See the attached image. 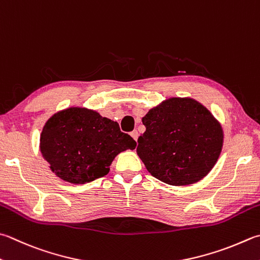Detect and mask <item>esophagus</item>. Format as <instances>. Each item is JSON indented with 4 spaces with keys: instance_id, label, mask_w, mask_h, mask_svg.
<instances>
[{
    "instance_id": "34e87169",
    "label": "esophagus",
    "mask_w": 260,
    "mask_h": 260,
    "mask_svg": "<svg viewBox=\"0 0 260 260\" xmlns=\"http://www.w3.org/2000/svg\"><path fill=\"white\" fill-rule=\"evenodd\" d=\"M131 137H132V138H134L136 141L137 140H138V136H139V134H138V131H137V130H134V131H132L131 132Z\"/></svg>"
}]
</instances>
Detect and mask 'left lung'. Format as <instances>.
Returning <instances> with one entry per match:
<instances>
[{
    "label": "left lung",
    "mask_w": 260,
    "mask_h": 260,
    "mask_svg": "<svg viewBox=\"0 0 260 260\" xmlns=\"http://www.w3.org/2000/svg\"><path fill=\"white\" fill-rule=\"evenodd\" d=\"M146 131L137 154L154 178L171 185L198 182L214 168L223 130L213 114L192 99L166 100L143 117Z\"/></svg>",
    "instance_id": "8db88e82"
}]
</instances>
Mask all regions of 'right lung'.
I'll use <instances>...</instances> for the list:
<instances>
[{"mask_svg":"<svg viewBox=\"0 0 260 260\" xmlns=\"http://www.w3.org/2000/svg\"><path fill=\"white\" fill-rule=\"evenodd\" d=\"M136 146L117 122L85 107H70L51 116L39 144L53 172L75 184L106 175L115 156Z\"/></svg>","mask_w":260,"mask_h":260,"instance_id":"right-lung-1","label":"right lung"}]
</instances>
